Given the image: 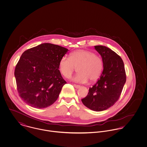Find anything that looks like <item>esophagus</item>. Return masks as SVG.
Masks as SVG:
<instances>
[{"label":"esophagus","instance_id":"1","mask_svg":"<svg viewBox=\"0 0 147 147\" xmlns=\"http://www.w3.org/2000/svg\"><path fill=\"white\" fill-rule=\"evenodd\" d=\"M74 86L75 87V88H79L80 87V86H79V85H74Z\"/></svg>","mask_w":147,"mask_h":147}]
</instances>
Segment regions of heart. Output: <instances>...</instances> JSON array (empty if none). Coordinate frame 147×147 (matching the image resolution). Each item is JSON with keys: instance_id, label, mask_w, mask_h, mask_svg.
I'll return each instance as SVG.
<instances>
[{"instance_id": "obj_1", "label": "heart", "mask_w": 147, "mask_h": 147, "mask_svg": "<svg viewBox=\"0 0 147 147\" xmlns=\"http://www.w3.org/2000/svg\"><path fill=\"white\" fill-rule=\"evenodd\" d=\"M78 67V73L71 78L76 82L86 83L90 80L94 82L101 75L104 62L100 56L91 51L78 50L72 52L70 57L63 56L59 62V70L65 77H70Z\"/></svg>"}]
</instances>
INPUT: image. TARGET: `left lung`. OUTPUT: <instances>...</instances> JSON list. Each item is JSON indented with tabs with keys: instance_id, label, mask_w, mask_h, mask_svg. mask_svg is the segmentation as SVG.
<instances>
[{
	"instance_id": "left-lung-1",
	"label": "left lung",
	"mask_w": 147,
	"mask_h": 147,
	"mask_svg": "<svg viewBox=\"0 0 147 147\" xmlns=\"http://www.w3.org/2000/svg\"><path fill=\"white\" fill-rule=\"evenodd\" d=\"M94 49L104 62L103 72L96 84L89 88L88 94L81 100L87 108L102 111L118 100L126 81L124 63L121 57L107 47L97 45Z\"/></svg>"
}]
</instances>
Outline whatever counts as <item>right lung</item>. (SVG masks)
Masks as SVG:
<instances>
[{"instance_id":"right-lung-1","label":"right lung","mask_w":147,"mask_h":147,"mask_svg":"<svg viewBox=\"0 0 147 147\" xmlns=\"http://www.w3.org/2000/svg\"><path fill=\"white\" fill-rule=\"evenodd\" d=\"M69 50L44 43L24 51L18 62L14 75L20 97L35 108L52 105L66 82L59 69L60 59Z\"/></svg>"}]
</instances>
